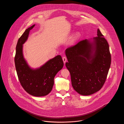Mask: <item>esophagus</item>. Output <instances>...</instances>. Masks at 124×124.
Returning <instances> with one entry per match:
<instances>
[{
	"instance_id": "obj_1",
	"label": "esophagus",
	"mask_w": 124,
	"mask_h": 124,
	"mask_svg": "<svg viewBox=\"0 0 124 124\" xmlns=\"http://www.w3.org/2000/svg\"><path fill=\"white\" fill-rule=\"evenodd\" d=\"M62 59H63V62H64V63H65V62H66V60H67V58L65 57H63V58H62Z\"/></svg>"
}]
</instances>
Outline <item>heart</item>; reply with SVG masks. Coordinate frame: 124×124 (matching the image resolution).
I'll return each mask as SVG.
<instances>
[{
  "label": "heart",
  "instance_id": "obj_1",
  "mask_svg": "<svg viewBox=\"0 0 124 124\" xmlns=\"http://www.w3.org/2000/svg\"><path fill=\"white\" fill-rule=\"evenodd\" d=\"M78 34H75V35L73 36V37L72 38V41H75L76 39H77V38H78Z\"/></svg>",
  "mask_w": 124,
  "mask_h": 124
}]
</instances>
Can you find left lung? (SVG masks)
<instances>
[{"mask_svg": "<svg viewBox=\"0 0 124 124\" xmlns=\"http://www.w3.org/2000/svg\"><path fill=\"white\" fill-rule=\"evenodd\" d=\"M65 63L71 85L80 94L90 95L99 91L106 82L111 56L108 43L100 30L93 41L85 39L65 50Z\"/></svg>", "mask_w": 124, "mask_h": 124, "instance_id": "left-lung-1", "label": "left lung"}]
</instances>
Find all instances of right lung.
<instances>
[{"label": "right lung", "mask_w": 124, "mask_h": 124, "mask_svg": "<svg viewBox=\"0 0 124 124\" xmlns=\"http://www.w3.org/2000/svg\"><path fill=\"white\" fill-rule=\"evenodd\" d=\"M34 26L26 30L19 38L14 61L18 79L24 90L32 96L41 97L48 94L52 90L54 77L63 68L64 63L61 56L58 55L39 69L33 70L30 68L24 59L22 48L30 31Z\"/></svg>", "instance_id": "1"}]
</instances>
